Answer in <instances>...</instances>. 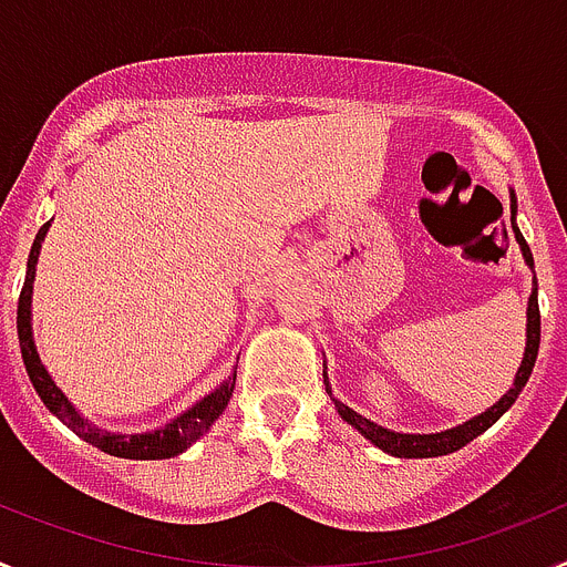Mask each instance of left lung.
<instances>
[{"mask_svg": "<svg viewBox=\"0 0 567 567\" xmlns=\"http://www.w3.org/2000/svg\"><path fill=\"white\" fill-rule=\"evenodd\" d=\"M511 229H514V238H517L519 249H523L525 264H528V269H534V255H530L528 244H525L523 233H519V227H517V195H514V189H511ZM525 318H528V323H525V354H523V363H519L517 374H514V385H511L508 392H505L497 403L491 405V409H485L483 414H474L471 420L454 425V429H445V432L403 434V432H392V429H383V425H378L374 420L363 417V414H358L354 409H349L343 400L334 398L332 385H329V378H327V369H323V383H327V392H329V398H332V403H334V409H338L340 417L352 425V429H358V432L363 434L369 443L378 445L380 452L392 454V457H409V460L412 457H443V454L457 452V449L468 445L474 437H480L483 432H488L491 425L497 423V420L508 412L511 405H514V400L519 398V392H523L525 383H528L530 372H534V363H537V352H539L537 278H534V289H530L528 312H525Z\"/></svg>", "mask_w": 567, "mask_h": 567, "instance_id": "left-lung-1", "label": "left lung"}]
</instances>
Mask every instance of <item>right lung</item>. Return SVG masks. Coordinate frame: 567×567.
Masks as SVG:
<instances>
[{
    "instance_id": "add662e5",
    "label": "right lung",
    "mask_w": 567,
    "mask_h": 567,
    "mask_svg": "<svg viewBox=\"0 0 567 567\" xmlns=\"http://www.w3.org/2000/svg\"><path fill=\"white\" fill-rule=\"evenodd\" d=\"M50 221L44 224L37 233V240L30 247L28 255V272H24V287L19 295V309H17V329H19V346H22V360L24 369H28V378L37 389V394L42 398V403L48 405L50 414H56L70 432H76L84 443L96 445L104 454H113V457L124 460H169L178 457L195 443L202 440L204 434L213 429V423L224 414L229 398H233L235 378H238V365H235L229 378L221 385H215L213 392L204 394L202 400H195L187 412H182L178 417H173L169 423H164L162 429H153V432H138V434H122V432H104L99 425L90 423L87 417H82L76 405L70 403L68 394L56 385V380L50 378V372L44 369L42 358H39L37 340H33V280H37V264L39 252H42V240L48 235Z\"/></svg>"
}]
</instances>
